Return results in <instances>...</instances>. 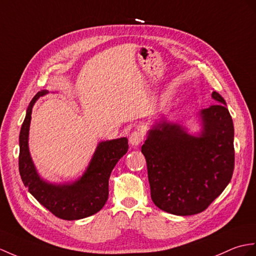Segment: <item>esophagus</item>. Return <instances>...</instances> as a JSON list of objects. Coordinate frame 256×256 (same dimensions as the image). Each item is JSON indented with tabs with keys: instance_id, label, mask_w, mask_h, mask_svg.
I'll list each match as a JSON object with an SVG mask.
<instances>
[{
	"instance_id": "1",
	"label": "esophagus",
	"mask_w": 256,
	"mask_h": 256,
	"mask_svg": "<svg viewBox=\"0 0 256 256\" xmlns=\"http://www.w3.org/2000/svg\"><path fill=\"white\" fill-rule=\"evenodd\" d=\"M142 140H144V134H142L140 130H134V132H132V134L130 135V142L133 146L140 145Z\"/></svg>"
}]
</instances>
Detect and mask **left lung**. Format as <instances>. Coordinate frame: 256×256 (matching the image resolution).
<instances>
[{"label":"left lung","instance_id":"1","mask_svg":"<svg viewBox=\"0 0 256 256\" xmlns=\"http://www.w3.org/2000/svg\"><path fill=\"white\" fill-rule=\"evenodd\" d=\"M202 110L198 138L176 124L162 122L150 130L146 158L150 196L158 208L178 216L204 212L222 193L234 168V123L224 99Z\"/></svg>","mask_w":256,"mask_h":256}]
</instances>
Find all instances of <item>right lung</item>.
Here are the masks:
<instances>
[{"instance_id":"obj_1","label":"right lung","mask_w":256,"mask_h":256,"mask_svg":"<svg viewBox=\"0 0 256 256\" xmlns=\"http://www.w3.org/2000/svg\"><path fill=\"white\" fill-rule=\"evenodd\" d=\"M46 92L41 90L32 98L22 122L20 134V174L28 191L53 215L64 220H77L94 215L104 206L109 195L111 171L128 152V138L100 142L89 167L80 180L63 186L46 183L39 178L28 150L32 106Z\"/></svg>"}]
</instances>
